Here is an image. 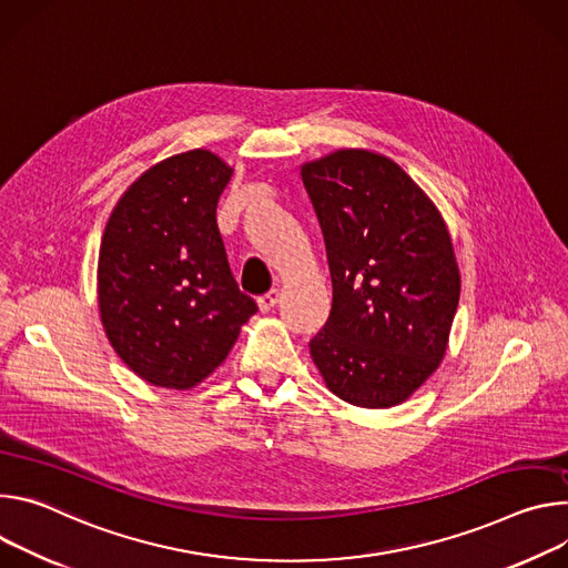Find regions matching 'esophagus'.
Wrapping results in <instances>:
<instances>
[{
  "instance_id": "34e87169",
  "label": "esophagus",
  "mask_w": 568,
  "mask_h": 568,
  "mask_svg": "<svg viewBox=\"0 0 568 568\" xmlns=\"http://www.w3.org/2000/svg\"><path fill=\"white\" fill-rule=\"evenodd\" d=\"M277 300H280V293H277V291H271V293H266V295H262V297L257 300V306H260L262 313H268V311L275 308Z\"/></svg>"
}]
</instances>
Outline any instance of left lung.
<instances>
[{
  "label": "left lung",
  "mask_w": 568,
  "mask_h": 568,
  "mask_svg": "<svg viewBox=\"0 0 568 568\" xmlns=\"http://www.w3.org/2000/svg\"><path fill=\"white\" fill-rule=\"evenodd\" d=\"M323 227L332 311L308 349L327 388L393 408L443 363L460 300L449 227L388 155L336 149L300 166Z\"/></svg>",
  "instance_id": "obj_1"
}]
</instances>
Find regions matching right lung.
Here are the masks:
<instances>
[{
    "label": "right lung",
    "mask_w": 568,
    "mask_h": 568,
    "mask_svg": "<svg viewBox=\"0 0 568 568\" xmlns=\"http://www.w3.org/2000/svg\"><path fill=\"white\" fill-rule=\"evenodd\" d=\"M232 173L207 149L175 153L125 189L105 223L99 318L114 354L155 388L203 384L257 313L230 273L216 225Z\"/></svg>",
    "instance_id": "right-lung-1"
}]
</instances>
